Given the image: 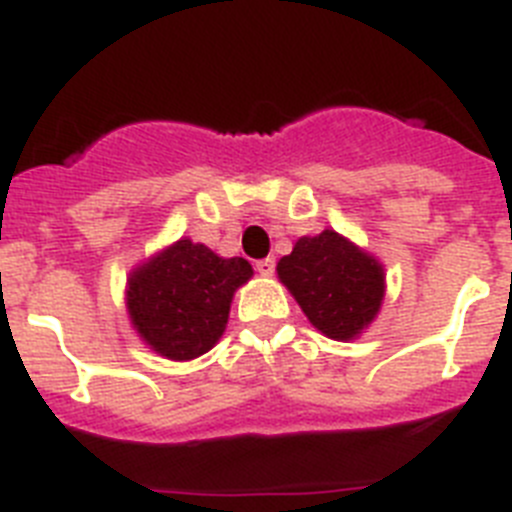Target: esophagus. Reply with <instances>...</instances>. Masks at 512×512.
<instances>
[{
    "label": "esophagus",
    "instance_id": "esophagus-1",
    "mask_svg": "<svg viewBox=\"0 0 512 512\" xmlns=\"http://www.w3.org/2000/svg\"><path fill=\"white\" fill-rule=\"evenodd\" d=\"M255 270H257V273H260V275H265V278H270V275H273V270H275V260H273V257H265V260H257Z\"/></svg>",
    "mask_w": 512,
    "mask_h": 512
}]
</instances>
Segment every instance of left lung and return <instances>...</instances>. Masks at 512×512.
I'll list each match as a JSON object with an SVG mask.
<instances>
[{"label":"left lung","instance_id":"8db88e82","mask_svg":"<svg viewBox=\"0 0 512 512\" xmlns=\"http://www.w3.org/2000/svg\"><path fill=\"white\" fill-rule=\"evenodd\" d=\"M275 270L306 319L334 342L362 336L385 301L382 262L334 229L298 239Z\"/></svg>","mask_w":512,"mask_h":512}]
</instances>
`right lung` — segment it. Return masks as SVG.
<instances>
[{
  "label": "right lung",
  "mask_w": 512,
  "mask_h": 512,
  "mask_svg": "<svg viewBox=\"0 0 512 512\" xmlns=\"http://www.w3.org/2000/svg\"><path fill=\"white\" fill-rule=\"evenodd\" d=\"M252 275L245 257H219L181 237L132 267L124 290L132 329L160 357H201L222 339L234 293Z\"/></svg>",
  "instance_id": "right-lung-1"
}]
</instances>
